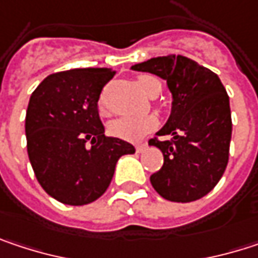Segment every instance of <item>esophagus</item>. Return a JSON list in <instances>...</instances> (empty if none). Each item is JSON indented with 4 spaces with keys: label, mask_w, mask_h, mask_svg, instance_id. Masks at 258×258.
I'll use <instances>...</instances> for the list:
<instances>
[{
    "label": "esophagus",
    "mask_w": 258,
    "mask_h": 258,
    "mask_svg": "<svg viewBox=\"0 0 258 258\" xmlns=\"http://www.w3.org/2000/svg\"><path fill=\"white\" fill-rule=\"evenodd\" d=\"M146 146H148L146 143H139V145H136V151L140 154V152H143V151L146 149Z\"/></svg>",
    "instance_id": "34e87169"
}]
</instances>
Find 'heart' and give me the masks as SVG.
Segmentation results:
<instances>
[{
    "instance_id": "heart-1",
    "label": "heart",
    "mask_w": 258,
    "mask_h": 258,
    "mask_svg": "<svg viewBox=\"0 0 258 258\" xmlns=\"http://www.w3.org/2000/svg\"><path fill=\"white\" fill-rule=\"evenodd\" d=\"M140 88L143 92L149 97H157L161 92V82L154 76H139L137 79ZM101 112H104V107L101 106ZM158 125V121L154 115H143V116H121L110 122L109 130L115 137L136 142L140 140L148 133L154 131Z\"/></svg>"
}]
</instances>
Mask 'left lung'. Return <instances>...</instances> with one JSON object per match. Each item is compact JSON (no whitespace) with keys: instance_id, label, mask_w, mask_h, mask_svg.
<instances>
[{"instance_id":"8db88e82","label":"left lung","mask_w":258,"mask_h":258,"mask_svg":"<svg viewBox=\"0 0 258 258\" xmlns=\"http://www.w3.org/2000/svg\"><path fill=\"white\" fill-rule=\"evenodd\" d=\"M167 80L173 95L172 115L149 145L161 149L163 167L151 175L166 200L188 203L202 199L224 175L232 139L230 101L220 78L182 55L151 58L131 67Z\"/></svg>"}]
</instances>
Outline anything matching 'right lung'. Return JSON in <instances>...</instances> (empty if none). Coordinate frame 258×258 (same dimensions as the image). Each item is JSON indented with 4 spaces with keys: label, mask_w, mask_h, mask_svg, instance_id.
I'll list each match as a JSON object with an SVG mask.
<instances>
[{
    "label": "right lung",
    "mask_w": 258,
    "mask_h": 258,
    "mask_svg": "<svg viewBox=\"0 0 258 258\" xmlns=\"http://www.w3.org/2000/svg\"><path fill=\"white\" fill-rule=\"evenodd\" d=\"M109 69L53 73L31 94L25 118L26 149L41 188L64 205L82 206L109 188L119 157L134 146L104 136L98 100L115 76Z\"/></svg>",
    "instance_id": "1"
}]
</instances>
